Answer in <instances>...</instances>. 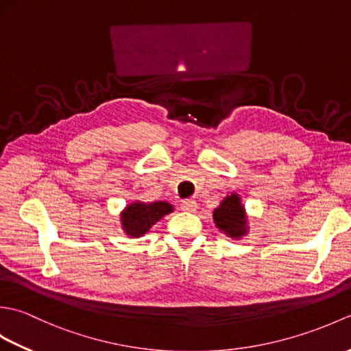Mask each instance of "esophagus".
I'll list each match as a JSON object with an SVG mask.
<instances>
[{
  "label": "esophagus",
  "instance_id": "esophagus-1",
  "mask_svg": "<svg viewBox=\"0 0 351 351\" xmlns=\"http://www.w3.org/2000/svg\"><path fill=\"white\" fill-rule=\"evenodd\" d=\"M181 208L185 213H193V211H196L197 204H196L195 199H185L181 202Z\"/></svg>",
  "mask_w": 351,
  "mask_h": 351
}]
</instances>
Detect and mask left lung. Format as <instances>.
I'll return each mask as SVG.
<instances>
[{"label": "left lung", "instance_id": "left-lung-1", "mask_svg": "<svg viewBox=\"0 0 351 351\" xmlns=\"http://www.w3.org/2000/svg\"><path fill=\"white\" fill-rule=\"evenodd\" d=\"M214 221L219 229L225 230L232 238L241 237L245 232L244 208L237 195H230L214 211Z\"/></svg>", "mask_w": 351, "mask_h": 351}]
</instances>
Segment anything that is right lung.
I'll list each match as a JSON object with an SVG mask.
<instances>
[{
  "instance_id": "obj_1",
  "label": "right lung",
  "mask_w": 351,
  "mask_h": 351,
  "mask_svg": "<svg viewBox=\"0 0 351 351\" xmlns=\"http://www.w3.org/2000/svg\"><path fill=\"white\" fill-rule=\"evenodd\" d=\"M171 210H173V208L166 202L131 204L126 206V210L122 214V225L125 232L131 237L143 235L161 217L171 213Z\"/></svg>"
}]
</instances>
